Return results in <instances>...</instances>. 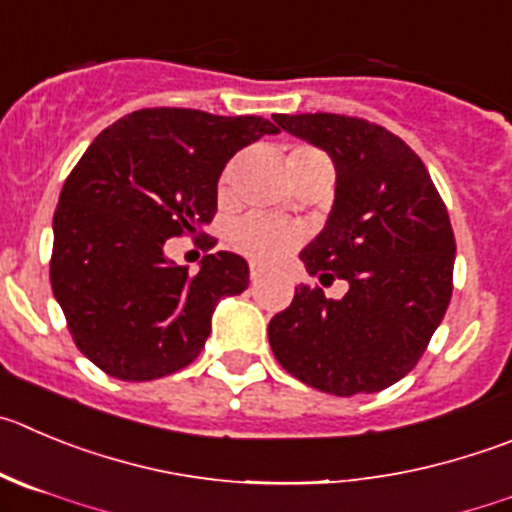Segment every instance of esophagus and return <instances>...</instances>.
<instances>
[{"instance_id":"1","label":"esophagus","mask_w":512,"mask_h":512,"mask_svg":"<svg viewBox=\"0 0 512 512\" xmlns=\"http://www.w3.org/2000/svg\"><path fill=\"white\" fill-rule=\"evenodd\" d=\"M265 275H267V267L260 265V262H252V265H250V280H252V283L262 280Z\"/></svg>"}]
</instances>
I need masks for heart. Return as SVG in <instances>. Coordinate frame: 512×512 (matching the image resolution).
I'll list each match as a JSON object with an SVG mask.
<instances>
[{
    "label": "heart",
    "instance_id": "heart-1",
    "mask_svg": "<svg viewBox=\"0 0 512 512\" xmlns=\"http://www.w3.org/2000/svg\"><path fill=\"white\" fill-rule=\"evenodd\" d=\"M303 159H323L328 161L321 151L315 148H295L290 154V161ZM303 232L300 227L290 222H280V219L265 217V214H247V217L237 219L229 227V242L234 250H240L242 255L252 257L257 262H272L288 255L290 250L300 245Z\"/></svg>",
    "mask_w": 512,
    "mask_h": 512
}]
</instances>
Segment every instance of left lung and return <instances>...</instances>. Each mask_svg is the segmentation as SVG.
<instances>
[{
	"label": "left lung",
	"mask_w": 512,
	"mask_h": 512,
	"mask_svg": "<svg viewBox=\"0 0 512 512\" xmlns=\"http://www.w3.org/2000/svg\"><path fill=\"white\" fill-rule=\"evenodd\" d=\"M272 118L336 166L328 222L300 260L323 285L348 283L341 300L295 288L267 326L272 353L313 389L374 394L417 366L450 305V214L422 159L386 128L336 113Z\"/></svg>",
	"instance_id": "1"
}]
</instances>
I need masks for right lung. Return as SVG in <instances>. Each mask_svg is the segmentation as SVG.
<instances>
[{
  "label": "right lung",
  "mask_w": 512,
  "mask_h": 512,
  "mask_svg": "<svg viewBox=\"0 0 512 512\" xmlns=\"http://www.w3.org/2000/svg\"><path fill=\"white\" fill-rule=\"evenodd\" d=\"M267 133L280 131L260 116L143 108L105 128L70 171L50 283L75 346L108 376L151 381L189 366L219 300L250 285L234 252L207 255L189 275L164 245L212 222L222 169Z\"/></svg>",
  "instance_id": "obj_1"
}]
</instances>
